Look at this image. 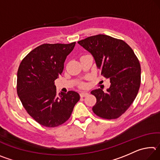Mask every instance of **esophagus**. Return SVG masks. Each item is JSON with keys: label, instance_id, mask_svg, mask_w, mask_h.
<instances>
[{"label": "esophagus", "instance_id": "34e87169", "mask_svg": "<svg viewBox=\"0 0 160 160\" xmlns=\"http://www.w3.org/2000/svg\"><path fill=\"white\" fill-rule=\"evenodd\" d=\"M80 95L81 97H85L88 95V92H80Z\"/></svg>", "mask_w": 160, "mask_h": 160}]
</instances>
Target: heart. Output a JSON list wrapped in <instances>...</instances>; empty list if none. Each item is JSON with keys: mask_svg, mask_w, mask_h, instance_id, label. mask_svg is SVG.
<instances>
[{"mask_svg": "<svg viewBox=\"0 0 160 160\" xmlns=\"http://www.w3.org/2000/svg\"><path fill=\"white\" fill-rule=\"evenodd\" d=\"M80 87H81V88H85V84H83V83H81L80 84Z\"/></svg>", "mask_w": 160, "mask_h": 160, "instance_id": "heart-1", "label": "heart"}]
</instances>
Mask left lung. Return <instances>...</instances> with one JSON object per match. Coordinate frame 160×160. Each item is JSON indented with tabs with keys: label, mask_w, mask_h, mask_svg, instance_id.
Masks as SVG:
<instances>
[{
	"label": "left lung",
	"mask_w": 160,
	"mask_h": 160,
	"mask_svg": "<svg viewBox=\"0 0 160 160\" xmlns=\"http://www.w3.org/2000/svg\"><path fill=\"white\" fill-rule=\"evenodd\" d=\"M78 44L93 56L101 75L111 82L107 92L102 89L91 92L97 99L93 112L102 118H118L130 107L138 92L141 81L138 59L125 42L108 35L89 37Z\"/></svg>",
	"instance_id": "left-lung-1"
}]
</instances>
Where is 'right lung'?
I'll use <instances>...</instances> for the list:
<instances>
[{
    "mask_svg": "<svg viewBox=\"0 0 160 160\" xmlns=\"http://www.w3.org/2000/svg\"><path fill=\"white\" fill-rule=\"evenodd\" d=\"M70 44H44L31 51L18 70L17 92L22 106L40 125L54 128L70 117L79 101L76 92L57 94L54 81L63 72Z\"/></svg>",
    "mask_w": 160,
    "mask_h": 160,
    "instance_id": "add662e5",
    "label": "right lung"
}]
</instances>
